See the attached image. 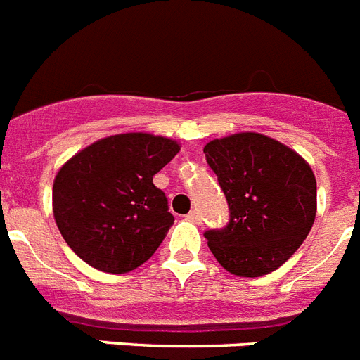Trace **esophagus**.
<instances>
[{
  "label": "esophagus",
  "instance_id": "1",
  "mask_svg": "<svg viewBox=\"0 0 360 360\" xmlns=\"http://www.w3.org/2000/svg\"><path fill=\"white\" fill-rule=\"evenodd\" d=\"M187 220H189V222H195V224H200V213H198V211H191V213L187 214Z\"/></svg>",
  "mask_w": 360,
  "mask_h": 360
}]
</instances>
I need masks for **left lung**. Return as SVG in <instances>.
<instances>
[{
  "label": "left lung",
  "mask_w": 360,
  "mask_h": 360,
  "mask_svg": "<svg viewBox=\"0 0 360 360\" xmlns=\"http://www.w3.org/2000/svg\"><path fill=\"white\" fill-rule=\"evenodd\" d=\"M204 153L229 205L227 226L204 233L214 259L238 276L281 268L315 222L317 180L309 164L259 133L211 140Z\"/></svg>",
  "instance_id": "left-lung-1"
}]
</instances>
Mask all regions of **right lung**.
Returning <instances> with one entry per match:
<instances>
[{
    "label": "right lung",
    "mask_w": 360,
    "mask_h": 360,
    "mask_svg": "<svg viewBox=\"0 0 360 360\" xmlns=\"http://www.w3.org/2000/svg\"><path fill=\"white\" fill-rule=\"evenodd\" d=\"M178 150L171 138L125 133L101 138L61 165L52 213L79 259L120 275L153 257L174 222L153 176Z\"/></svg>",
    "instance_id": "right-lung-1"
}]
</instances>
